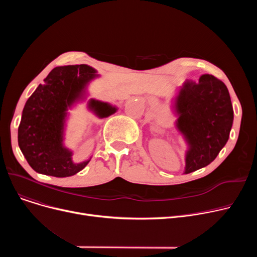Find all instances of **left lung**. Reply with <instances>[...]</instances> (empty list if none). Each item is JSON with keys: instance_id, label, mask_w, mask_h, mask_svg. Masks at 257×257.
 Masks as SVG:
<instances>
[{"instance_id": "left-lung-1", "label": "left lung", "mask_w": 257, "mask_h": 257, "mask_svg": "<svg viewBox=\"0 0 257 257\" xmlns=\"http://www.w3.org/2000/svg\"><path fill=\"white\" fill-rule=\"evenodd\" d=\"M172 110L187 146L184 174L208 166L228 142L233 123L226 85L211 75L201 76L197 83L186 80L172 100Z\"/></svg>"}]
</instances>
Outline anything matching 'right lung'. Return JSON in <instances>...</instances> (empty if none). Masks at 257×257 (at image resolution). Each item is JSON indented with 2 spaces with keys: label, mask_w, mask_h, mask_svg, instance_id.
Instances as JSON below:
<instances>
[{
  "label": "right lung",
  "mask_w": 257,
  "mask_h": 257,
  "mask_svg": "<svg viewBox=\"0 0 257 257\" xmlns=\"http://www.w3.org/2000/svg\"><path fill=\"white\" fill-rule=\"evenodd\" d=\"M100 75L87 64L53 69L27 100L18 131L20 149L37 173L54 177H70L82 171L90 158L75 163L73 151L64 145L70 109L88 97V85ZM87 109L99 118L108 117L117 107L89 99Z\"/></svg>",
  "instance_id": "right-lung-1"
}]
</instances>
